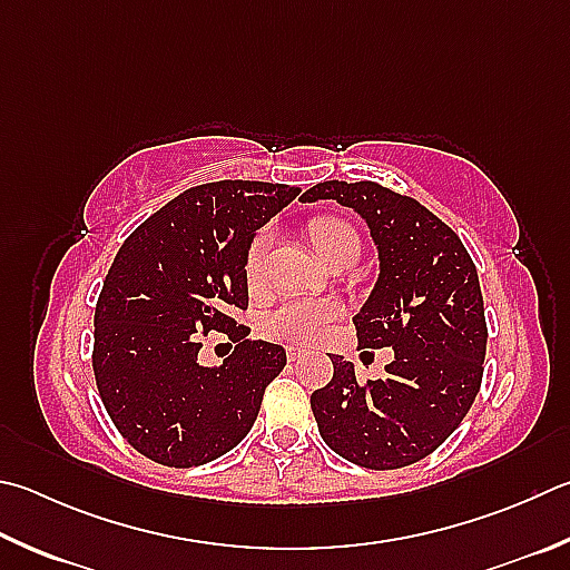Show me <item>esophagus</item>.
<instances>
[{
  "instance_id": "34e87169",
  "label": "esophagus",
  "mask_w": 570,
  "mask_h": 570,
  "mask_svg": "<svg viewBox=\"0 0 570 570\" xmlns=\"http://www.w3.org/2000/svg\"><path fill=\"white\" fill-rule=\"evenodd\" d=\"M304 356H306L304 348H296V346H288V348H286V358H288V361H302Z\"/></svg>"
}]
</instances>
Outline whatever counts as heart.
<instances>
[{
  "instance_id": "b5f03b06",
  "label": "heart",
  "mask_w": 570,
  "mask_h": 570,
  "mask_svg": "<svg viewBox=\"0 0 570 570\" xmlns=\"http://www.w3.org/2000/svg\"><path fill=\"white\" fill-rule=\"evenodd\" d=\"M308 234H312L316 252L326 264H334L336 258L351 252H361V239L354 226L344 219H336V216L314 219L308 226ZM274 239V226H264L246 246L244 274L249 278V284H258L264 278L266 258L272 254ZM341 314H344V308L336 298H286L264 316V331L272 338L286 341V344H314Z\"/></svg>"
}]
</instances>
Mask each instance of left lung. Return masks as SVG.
<instances>
[{"label": "left lung", "instance_id": "8db88e82", "mask_svg": "<svg viewBox=\"0 0 570 570\" xmlns=\"http://www.w3.org/2000/svg\"><path fill=\"white\" fill-rule=\"evenodd\" d=\"M334 199L364 216L379 282L356 314L361 348H393L386 379L358 384L331 358L334 379L312 393L321 439L346 461L403 469L436 451L481 389L489 328L479 272L459 234L426 206L376 181H324L302 202Z\"/></svg>", "mask_w": 570, "mask_h": 570}]
</instances>
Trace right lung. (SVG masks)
<instances>
[{
	"instance_id": "obj_1",
	"label": "right lung",
	"mask_w": 570,
	"mask_h": 570,
	"mask_svg": "<svg viewBox=\"0 0 570 570\" xmlns=\"http://www.w3.org/2000/svg\"><path fill=\"white\" fill-rule=\"evenodd\" d=\"M298 191L242 179L191 186L119 246L97 302L91 366L109 419L141 456L191 469L252 431L286 351L236 324L249 306L244 256ZM209 330L235 341L216 370L195 361Z\"/></svg>"
}]
</instances>
